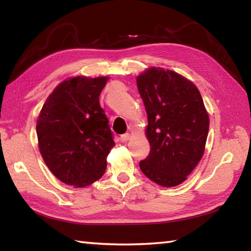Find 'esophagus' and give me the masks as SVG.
Here are the masks:
<instances>
[{
  "mask_svg": "<svg viewBox=\"0 0 251 251\" xmlns=\"http://www.w3.org/2000/svg\"><path fill=\"white\" fill-rule=\"evenodd\" d=\"M130 135L129 134H124V135H122L121 137H120V139H121V141L122 142H126V141H128L129 139H130Z\"/></svg>",
  "mask_w": 251,
  "mask_h": 251,
  "instance_id": "obj_1",
  "label": "esophagus"
}]
</instances>
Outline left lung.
<instances>
[{
    "label": "left lung",
    "mask_w": 251,
    "mask_h": 251,
    "mask_svg": "<svg viewBox=\"0 0 251 251\" xmlns=\"http://www.w3.org/2000/svg\"><path fill=\"white\" fill-rule=\"evenodd\" d=\"M137 86L151 147L140 169L155 183L172 188L182 183L202 157L209 116L197 87L174 71L148 69L137 77Z\"/></svg>",
    "instance_id": "obj_1"
}]
</instances>
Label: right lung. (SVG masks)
<instances>
[{
    "mask_svg": "<svg viewBox=\"0 0 251 251\" xmlns=\"http://www.w3.org/2000/svg\"><path fill=\"white\" fill-rule=\"evenodd\" d=\"M108 77L66 79L46 99L36 121L45 164L63 183L84 188L102 177L115 146L99 103Z\"/></svg>",
    "mask_w": 251,
    "mask_h": 251,
    "instance_id": "obj_1",
    "label": "right lung"
}]
</instances>
